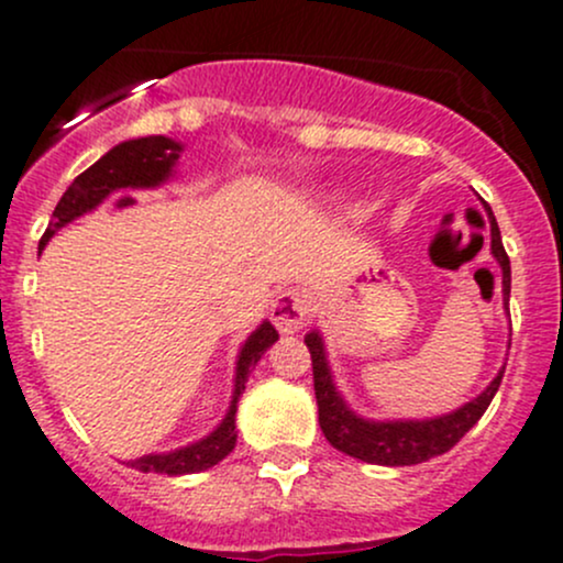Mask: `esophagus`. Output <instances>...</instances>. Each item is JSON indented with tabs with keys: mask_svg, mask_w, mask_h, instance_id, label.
Returning a JSON list of instances; mask_svg holds the SVG:
<instances>
[{
	"mask_svg": "<svg viewBox=\"0 0 563 563\" xmlns=\"http://www.w3.org/2000/svg\"><path fill=\"white\" fill-rule=\"evenodd\" d=\"M312 310H316V301L301 288H291V291H283L280 297L272 301V323L283 334H294L305 327V321H310Z\"/></svg>",
	"mask_w": 563,
	"mask_h": 563,
	"instance_id": "obj_1",
	"label": "esophagus"
}]
</instances>
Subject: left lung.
Segmentation results:
<instances>
[{"label": "left lung", "mask_w": 563, "mask_h": 563, "mask_svg": "<svg viewBox=\"0 0 563 563\" xmlns=\"http://www.w3.org/2000/svg\"><path fill=\"white\" fill-rule=\"evenodd\" d=\"M490 218V251H494L496 262L501 266V286H505V297H510V256H507L505 245H501L499 227H496L494 212L488 210ZM307 347H310L312 358V386H316L318 399V423H321L323 434L336 451L353 455V459L369 461V464L383 466H410L421 464V461L434 459V455L448 453L466 431L472 429L485 410H488L490 399L499 390L501 375L494 377L488 388L483 390L477 399L466 401L461 410L451 416L431 418V421H390L375 423L364 421V418L353 416L345 407L342 396L336 394L334 383H331V372L323 356V342L318 331L305 336Z\"/></svg>", "instance_id": "left-lung-1"}]
</instances>
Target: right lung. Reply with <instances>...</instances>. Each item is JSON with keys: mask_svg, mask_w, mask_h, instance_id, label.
Listing matches in <instances>:
<instances>
[{"mask_svg": "<svg viewBox=\"0 0 563 563\" xmlns=\"http://www.w3.org/2000/svg\"><path fill=\"white\" fill-rule=\"evenodd\" d=\"M180 142L169 137H140L129 140L115 145L112 151L104 153L97 164L80 173L73 180V186L64 191V197L58 199L56 210H53L51 227L45 229L43 240H40V251L45 247V242L51 240L56 229H62L64 223H69L73 218L82 216V212L93 210L104 197L112 191H121V188H151L164 183L173 173V164L180 156ZM277 340V331L269 321L262 323L251 336H247L245 347H242L240 361H236V380H234V396L232 407H229L223 423L212 431L210 437L199 440L197 445L180 448L175 453H162V455H142L137 461H129V466L140 472H158V475H191V472H202L216 466L218 461L227 459L234 451L236 431H234V412L240 394L245 390L247 372L258 364L262 353L272 342Z\"/></svg>", "mask_w": 563, "mask_h": 563, "instance_id": "obj_1", "label": "right lung"}]
</instances>
